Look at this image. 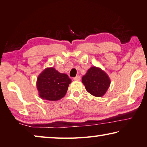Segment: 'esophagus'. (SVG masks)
<instances>
[{
    "mask_svg": "<svg viewBox=\"0 0 147 147\" xmlns=\"http://www.w3.org/2000/svg\"><path fill=\"white\" fill-rule=\"evenodd\" d=\"M73 80H75V81L80 80V76H76V77H74V78H73Z\"/></svg>",
    "mask_w": 147,
    "mask_h": 147,
    "instance_id": "esophagus-1",
    "label": "esophagus"
}]
</instances>
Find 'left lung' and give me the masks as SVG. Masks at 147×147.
<instances>
[{"mask_svg":"<svg viewBox=\"0 0 147 147\" xmlns=\"http://www.w3.org/2000/svg\"><path fill=\"white\" fill-rule=\"evenodd\" d=\"M82 82L88 93L96 97H101L106 94L110 86L111 80L102 69L93 66L89 69Z\"/></svg>","mask_w":147,"mask_h":147,"instance_id":"obj_1","label":"left lung"}]
</instances>
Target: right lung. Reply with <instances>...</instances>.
Masks as SVG:
<instances>
[{
    "label": "right lung",
    "instance_id": "obj_1",
    "mask_svg": "<svg viewBox=\"0 0 147 147\" xmlns=\"http://www.w3.org/2000/svg\"><path fill=\"white\" fill-rule=\"evenodd\" d=\"M71 83L67 74L59 73L54 67H47L39 74L36 86L42 99L56 101L65 95Z\"/></svg>",
    "mask_w": 147,
    "mask_h": 147
}]
</instances>
